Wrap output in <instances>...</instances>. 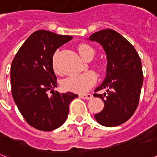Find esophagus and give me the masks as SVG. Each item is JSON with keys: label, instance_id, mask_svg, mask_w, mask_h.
Returning a JSON list of instances; mask_svg holds the SVG:
<instances>
[{"label": "esophagus", "instance_id": "esophagus-1", "mask_svg": "<svg viewBox=\"0 0 157 157\" xmlns=\"http://www.w3.org/2000/svg\"><path fill=\"white\" fill-rule=\"evenodd\" d=\"M80 98H82V99H86V100H90V99L92 98V94H81L80 95Z\"/></svg>", "mask_w": 157, "mask_h": 157}]
</instances>
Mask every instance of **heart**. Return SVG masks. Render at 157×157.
I'll use <instances>...</instances> for the list:
<instances>
[{
    "label": "heart",
    "instance_id": "1",
    "mask_svg": "<svg viewBox=\"0 0 157 157\" xmlns=\"http://www.w3.org/2000/svg\"><path fill=\"white\" fill-rule=\"evenodd\" d=\"M78 51L82 58L84 59H86L88 56H91L92 58L94 55L93 48L90 47L89 45H80ZM53 68L55 70V71H59L56 55L54 56V59H53ZM96 82H97V77L95 74L93 72L87 71L79 74V75L66 77L62 81L61 85L62 87L65 89V91L77 92V93H84L87 92L91 87H92Z\"/></svg>",
    "mask_w": 157,
    "mask_h": 157
}]
</instances>
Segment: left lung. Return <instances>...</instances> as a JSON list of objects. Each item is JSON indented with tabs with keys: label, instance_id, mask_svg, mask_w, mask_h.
<instances>
[{
	"label": "left lung",
	"instance_id": "8db88e82",
	"mask_svg": "<svg viewBox=\"0 0 157 157\" xmlns=\"http://www.w3.org/2000/svg\"><path fill=\"white\" fill-rule=\"evenodd\" d=\"M88 39L102 45L107 55L105 79L95 89H105L106 92L93 95L102 99L104 108L94 117L101 125L118 126L127 121L138 106L143 84L140 58L133 45L112 29L94 33Z\"/></svg>",
	"mask_w": 157,
	"mask_h": 157
}]
</instances>
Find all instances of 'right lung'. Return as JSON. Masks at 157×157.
<instances>
[{
  "label": "right lung",
  "instance_id": "add662e5",
  "mask_svg": "<svg viewBox=\"0 0 157 157\" xmlns=\"http://www.w3.org/2000/svg\"><path fill=\"white\" fill-rule=\"evenodd\" d=\"M73 37L39 30L19 48L11 66L12 93L19 111L33 128L51 131L66 120L69 104L77 94L59 93L53 70L56 49ZM52 92L49 96L48 92Z\"/></svg>",
  "mask_w": 157,
  "mask_h": 157
}]
</instances>
